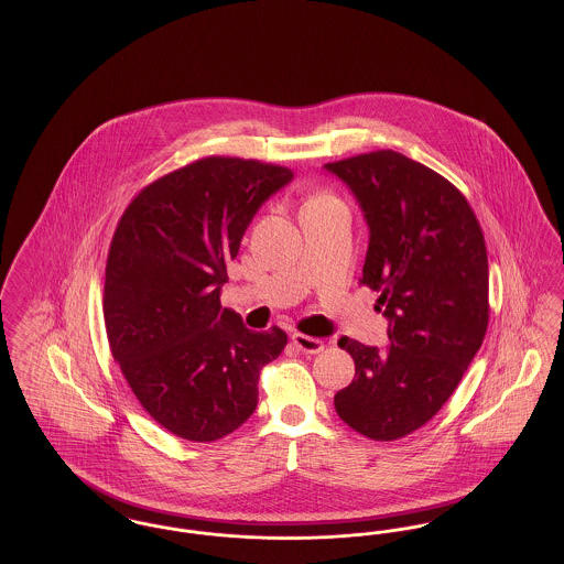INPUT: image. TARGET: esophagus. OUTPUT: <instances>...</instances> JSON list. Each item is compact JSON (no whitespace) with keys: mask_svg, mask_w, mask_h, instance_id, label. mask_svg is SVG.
<instances>
[{"mask_svg":"<svg viewBox=\"0 0 564 564\" xmlns=\"http://www.w3.org/2000/svg\"><path fill=\"white\" fill-rule=\"evenodd\" d=\"M292 343L295 345V349L302 350V352H308V355H315V352H322L323 343L319 338H311L306 334H297L295 332L292 336Z\"/></svg>","mask_w":564,"mask_h":564,"instance_id":"obj_1","label":"esophagus"}]
</instances>
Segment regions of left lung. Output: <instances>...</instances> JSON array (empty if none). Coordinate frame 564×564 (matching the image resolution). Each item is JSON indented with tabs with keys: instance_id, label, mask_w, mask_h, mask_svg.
I'll return each instance as SVG.
<instances>
[{
	"instance_id": "1",
	"label": "left lung",
	"mask_w": 564,
	"mask_h": 564,
	"mask_svg": "<svg viewBox=\"0 0 564 564\" xmlns=\"http://www.w3.org/2000/svg\"><path fill=\"white\" fill-rule=\"evenodd\" d=\"M325 171L347 184L370 228L361 285L380 294L389 347L343 336L355 378L338 416L370 440L423 427L455 393L488 325V258L467 198L421 162L378 150Z\"/></svg>"
}]
</instances>
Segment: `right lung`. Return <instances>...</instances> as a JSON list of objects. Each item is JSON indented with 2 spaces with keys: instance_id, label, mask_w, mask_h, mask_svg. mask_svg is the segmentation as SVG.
<instances>
[{
  "instance_id": "1",
  "label": "right lung",
  "mask_w": 564,
  "mask_h": 564,
  "mask_svg": "<svg viewBox=\"0 0 564 564\" xmlns=\"http://www.w3.org/2000/svg\"><path fill=\"white\" fill-rule=\"evenodd\" d=\"M294 173L209 156L141 189L109 245V349L145 412L173 435L214 442L253 414L260 370L288 334L251 332L221 308L226 267L253 215Z\"/></svg>"
}]
</instances>
